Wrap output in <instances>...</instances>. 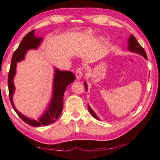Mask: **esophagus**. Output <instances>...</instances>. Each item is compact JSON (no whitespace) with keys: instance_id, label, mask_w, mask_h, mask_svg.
Masks as SVG:
<instances>
[{"instance_id":"obj_1","label":"esophagus","mask_w":160,"mask_h":160,"mask_svg":"<svg viewBox=\"0 0 160 160\" xmlns=\"http://www.w3.org/2000/svg\"><path fill=\"white\" fill-rule=\"evenodd\" d=\"M82 71H83V69L80 67L78 68V69L76 70V77L78 80H79L81 78H82Z\"/></svg>"}]
</instances>
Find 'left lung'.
Wrapping results in <instances>:
<instances>
[{"mask_svg":"<svg viewBox=\"0 0 160 160\" xmlns=\"http://www.w3.org/2000/svg\"><path fill=\"white\" fill-rule=\"evenodd\" d=\"M128 49L129 52H132V53H136L140 54L142 56H143L146 60H147V53H146L144 49H143V47H142L139 42H138V40H136V38H135V36L133 35H131L129 36V38L128 39ZM84 87H85V89L87 91L88 89V87H87V84L86 83L85 81H84ZM88 108H89V111L91 113V114L92 115V116L93 118H95L97 120H100L99 118H98L96 114L95 113V112L91 109V107L89 106V104H88Z\"/></svg>","mask_w":160,"mask_h":160,"instance_id":"8db88e82","label":"left lung"}]
</instances>
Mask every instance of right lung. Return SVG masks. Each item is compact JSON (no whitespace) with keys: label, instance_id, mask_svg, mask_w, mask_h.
<instances>
[{"label":"right lung","instance_id":"obj_1","mask_svg":"<svg viewBox=\"0 0 160 160\" xmlns=\"http://www.w3.org/2000/svg\"><path fill=\"white\" fill-rule=\"evenodd\" d=\"M34 33L35 30H32L24 37L18 47L13 54L8 75V87L10 102L16 113L27 124L32 127H38L42 125L47 126L52 124L59 118L63 108L64 91L67 87L75 80L76 76L71 71H60L58 68L54 67L52 98L45 112L38 120H33L27 117L16 109L13 104V95L16 90L13 84V78L16 73L17 62L25 58V55L29 50L38 49L43 40V38H38L34 35Z\"/></svg>","mask_w":160,"mask_h":160}]
</instances>
